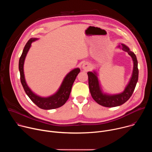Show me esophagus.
<instances>
[{"label": "esophagus", "mask_w": 152, "mask_h": 152, "mask_svg": "<svg viewBox=\"0 0 152 152\" xmlns=\"http://www.w3.org/2000/svg\"><path fill=\"white\" fill-rule=\"evenodd\" d=\"M82 68L83 69V70H86V69H88L90 68V64L87 62L86 63H83L82 64Z\"/></svg>", "instance_id": "1"}]
</instances>
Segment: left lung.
<instances>
[{
  "mask_svg": "<svg viewBox=\"0 0 152 152\" xmlns=\"http://www.w3.org/2000/svg\"><path fill=\"white\" fill-rule=\"evenodd\" d=\"M118 48L128 53L131 56L134 64L131 77L123 92L113 94L104 93L101 87L96 71L93 70V72H88L87 73L89 88L92 97L98 104L104 107H111L118 106L127 102L134 93L138 79L139 72L136 55L130 50L128 46L123 43H120Z\"/></svg>",
  "mask_w": 152,
  "mask_h": 152,
  "instance_id": "8db88e82",
  "label": "left lung"
}]
</instances>
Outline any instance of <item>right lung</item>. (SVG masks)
<instances>
[{"label": "right lung", "instance_id": "add662e5", "mask_svg": "<svg viewBox=\"0 0 152 152\" xmlns=\"http://www.w3.org/2000/svg\"><path fill=\"white\" fill-rule=\"evenodd\" d=\"M39 38H31L26 43L21 54L18 63V69L20 74V80L24 90L29 99L39 108L42 110H53L64 105L69 99L72 85L76 76L80 72L79 68H75L68 73L64 77L59 88L53 94L48 97H41L34 93L28 85L24 73V63L31 44Z\"/></svg>", "mask_w": 152, "mask_h": 152}]
</instances>
